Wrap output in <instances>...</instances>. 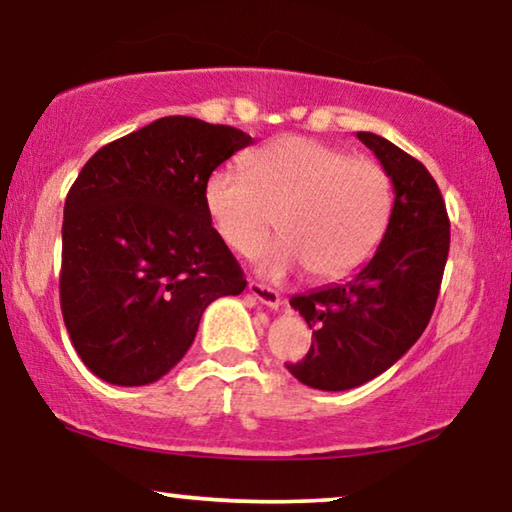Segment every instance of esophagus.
I'll return each instance as SVG.
<instances>
[{
  "label": "esophagus",
  "instance_id": "esophagus-1",
  "mask_svg": "<svg viewBox=\"0 0 512 512\" xmlns=\"http://www.w3.org/2000/svg\"><path fill=\"white\" fill-rule=\"evenodd\" d=\"M247 291L254 295V298L261 302V305L270 307V309H279L281 307V295L274 291V288L265 286V284H258V281H249Z\"/></svg>",
  "mask_w": 512,
  "mask_h": 512
}]
</instances>
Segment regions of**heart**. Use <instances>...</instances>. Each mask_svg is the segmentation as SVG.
<instances>
[{
    "instance_id": "obj_1",
    "label": "heart",
    "mask_w": 512,
    "mask_h": 512,
    "mask_svg": "<svg viewBox=\"0 0 512 512\" xmlns=\"http://www.w3.org/2000/svg\"><path fill=\"white\" fill-rule=\"evenodd\" d=\"M214 231L254 256L277 217L284 238L261 258L270 277L307 268L316 281L358 272L379 247L392 212L390 177L379 161L307 136L270 140L247 159V175L214 170L205 182Z\"/></svg>"
}]
</instances>
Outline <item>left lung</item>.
Wrapping results in <instances>:
<instances>
[{
    "label": "left lung",
    "mask_w": 512,
    "mask_h": 512,
    "mask_svg": "<svg viewBox=\"0 0 512 512\" xmlns=\"http://www.w3.org/2000/svg\"><path fill=\"white\" fill-rule=\"evenodd\" d=\"M358 138L388 173L395 203L365 268L344 284L291 298L311 330L309 353L286 365L316 390H351L395 365L425 332L450 249L446 203L429 170L376 133Z\"/></svg>",
    "instance_id": "8db88e82"
}]
</instances>
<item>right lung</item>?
I'll return each instance as SVG.
<instances>
[{
	"label": "right lung",
	"instance_id": "right-lung-1",
	"mask_svg": "<svg viewBox=\"0 0 512 512\" xmlns=\"http://www.w3.org/2000/svg\"><path fill=\"white\" fill-rule=\"evenodd\" d=\"M254 143L196 117H161L101 147L64 203L59 302L73 348L113 385L159 381L205 307L247 279L205 210L212 170Z\"/></svg>",
	"mask_w": 512,
	"mask_h": 512
}]
</instances>
